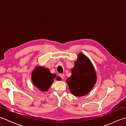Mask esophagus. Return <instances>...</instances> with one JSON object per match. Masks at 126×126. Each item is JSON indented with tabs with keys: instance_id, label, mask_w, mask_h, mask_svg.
Here are the masks:
<instances>
[{
	"instance_id": "esophagus-1",
	"label": "esophagus",
	"mask_w": 126,
	"mask_h": 126,
	"mask_svg": "<svg viewBox=\"0 0 126 126\" xmlns=\"http://www.w3.org/2000/svg\"><path fill=\"white\" fill-rule=\"evenodd\" d=\"M59 76H60L61 79H63L64 78V75L63 74H59Z\"/></svg>"
}]
</instances>
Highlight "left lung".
<instances>
[{"label":"left lung","instance_id":"1","mask_svg":"<svg viewBox=\"0 0 126 126\" xmlns=\"http://www.w3.org/2000/svg\"><path fill=\"white\" fill-rule=\"evenodd\" d=\"M71 73L66 79L70 92L76 96L87 95L95 85L97 78L93 64L83 53H79Z\"/></svg>","mask_w":126,"mask_h":126}]
</instances>
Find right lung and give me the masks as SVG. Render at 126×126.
<instances>
[{
    "label": "right lung",
    "mask_w": 126,
    "mask_h": 126,
    "mask_svg": "<svg viewBox=\"0 0 126 126\" xmlns=\"http://www.w3.org/2000/svg\"><path fill=\"white\" fill-rule=\"evenodd\" d=\"M56 77V74L51 73L49 69L42 66H37L34 69L31 75L33 84L43 92L48 90ZM56 79L61 80V77H57Z\"/></svg>",
    "instance_id": "obj_1"
}]
</instances>
